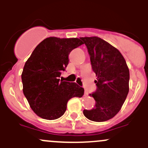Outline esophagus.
Listing matches in <instances>:
<instances>
[{
	"mask_svg": "<svg viewBox=\"0 0 148 148\" xmlns=\"http://www.w3.org/2000/svg\"><path fill=\"white\" fill-rule=\"evenodd\" d=\"M88 95H89V92H87V90H86V89H85V90H84V96H88Z\"/></svg>",
	"mask_w": 148,
	"mask_h": 148,
	"instance_id": "esophagus-1",
	"label": "esophagus"
}]
</instances>
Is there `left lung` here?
I'll use <instances>...</instances> for the list:
<instances>
[{"mask_svg": "<svg viewBox=\"0 0 148 148\" xmlns=\"http://www.w3.org/2000/svg\"><path fill=\"white\" fill-rule=\"evenodd\" d=\"M87 48L92 70L96 74L97 89L90 94L95 105L84 110L94 122L110 120L120 110L129 92L130 71L123 56L116 48L97 36L81 37Z\"/></svg>", "mask_w": 148, "mask_h": 148, "instance_id": "1", "label": "left lung"}]
</instances>
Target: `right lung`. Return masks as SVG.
<instances>
[{
  "instance_id": "1",
  "label": "right lung",
  "mask_w": 148,
  "mask_h": 148,
  "mask_svg": "<svg viewBox=\"0 0 148 148\" xmlns=\"http://www.w3.org/2000/svg\"><path fill=\"white\" fill-rule=\"evenodd\" d=\"M82 44L79 38L49 37L35 48L26 61L21 74L23 92L31 108L41 118H59L70 99L84 95V88L59 79L69 62L70 52Z\"/></svg>"
}]
</instances>
